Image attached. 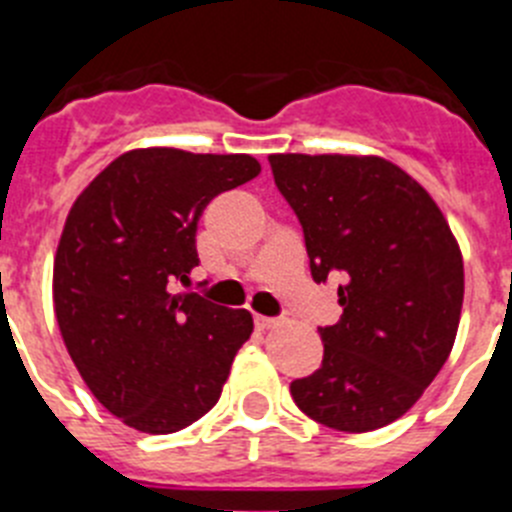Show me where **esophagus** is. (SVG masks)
Listing matches in <instances>:
<instances>
[{
    "label": "esophagus",
    "instance_id": "34e87169",
    "mask_svg": "<svg viewBox=\"0 0 512 512\" xmlns=\"http://www.w3.org/2000/svg\"><path fill=\"white\" fill-rule=\"evenodd\" d=\"M253 323H256V328H259V330H266V328H271V325L277 323V320L266 318V315H256V318H253Z\"/></svg>",
    "mask_w": 512,
    "mask_h": 512
}]
</instances>
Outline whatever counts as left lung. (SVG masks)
Returning <instances> with one entry per match:
<instances>
[{
  "label": "left lung",
  "mask_w": 512,
  "mask_h": 512,
  "mask_svg": "<svg viewBox=\"0 0 512 512\" xmlns=\"http://www.w3.org/2000/svg\"><path fill=\"white\" fill-rule=\"evenodd\" d=\"M305 233L310 274L338 279L323 364L289 384L297 408L346 433L408 413L454 346L464 302L459 243L433 197L379 156H269Z\"/></svg>",
  "instance_id": "left-lung-1"
}]
</instances>
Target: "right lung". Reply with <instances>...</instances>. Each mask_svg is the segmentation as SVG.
I'll use <instances>...</instances> for the list:
<instances>
[{
	"label": "right lung",
	"instance_id": "right-lung-1",
	"mask_svg": "<svg viewBox=\"0 0 512 512\" xmlns=\"http://www.w3.org/2000/svg\"><path fill=\"white\" fill-rule=\"evenodd\" d=\"M246 153L135 148L76 197L53 261V307L92 395L135 431L176 433L220 400L248 310L187 287L212 197L259 176Z\"/></svg>",
	"mask_w": 512,
	"mask_h": 512
}]
</instances>
